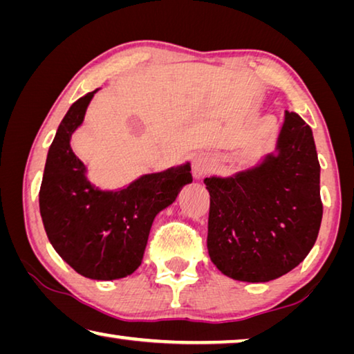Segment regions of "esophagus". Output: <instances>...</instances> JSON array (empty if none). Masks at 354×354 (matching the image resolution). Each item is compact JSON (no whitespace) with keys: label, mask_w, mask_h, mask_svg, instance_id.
I'll list each match as a JSON object with an SVG mask.
<instances>
[{"label":"esophagus","mask_w":354,"mask_h":354,"mask_svg":"<svg viewBox=\"0 0 354 354\" xmlns=\"http://www.w3.org/2000/svg\"><path fill=\"white\" fill-rule=\"evenodd\" d=\"M214 168V157L211 154L201 153L198 156H195L194 164H192V171L195 179H201L203 176H206L207 173L212 171Z\"/></svg>","instance_id":"34e87169"}]
</instances>
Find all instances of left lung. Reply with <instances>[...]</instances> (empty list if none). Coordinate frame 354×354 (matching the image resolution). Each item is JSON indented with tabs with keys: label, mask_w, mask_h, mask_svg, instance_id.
<instances>
[{
	"label": "left lung",
	"mask_w": 354,
	"mask_h": 354,
	"mask_svg": "<svg viewBox=\"0 0 354 354\" xmlns=\"http://www.w3.org/2000/svg\"><path fill=\"white\" fill-rule=\"evenodd\" d=\"M207 252L227 277L269 282L290 272L315 244L323 217L312 129L285 111L276 148L232 176L205 179Z\"/></svg>",
	"instance_id": "1"
}]
</instances>
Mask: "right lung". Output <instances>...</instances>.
Here are the masks:
<instances>
[{"label":"right lung","mask_w":354,"mask_h":354,"mask_svg":"<svg viewBox=\"0 0 354 354\" xmlns=\"http://www.w3.org/2000/svg\"><path fill=\"white\" fill-rule=\"evenodd\" d=\"M99 89L71 105L50 145L39 192L44 228L63 260L83 277L116 280L142 265L156 216L192 183L190 164L148 173L124 187L102 190L71 148Z\"/></svg>","instance_id":"1"}]
</instances>
